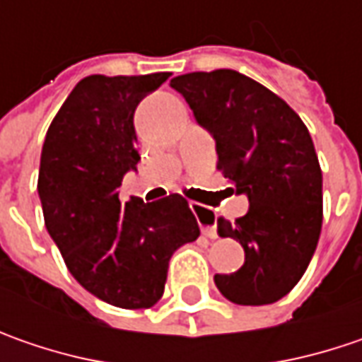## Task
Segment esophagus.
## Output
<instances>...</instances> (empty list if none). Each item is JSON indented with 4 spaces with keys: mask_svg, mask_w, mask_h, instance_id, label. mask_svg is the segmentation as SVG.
<instances>
[{
    "mask_svg": "<svg viewBox=\"0 0 362 362\" xmlns=\"http://www.w3.org/2000/svg\"><path fill=\"white\" fill-rule=\"evenodd\" d=\"M192 211H194V214H197L198 218H200V223H202V235H206L209 239H216L218 235H216V225H214L212 212L206 211L200 204H192Z\"/></svg>",
    "mask_w": 362,
    "mask_h": 362,
    "instance_id": "esophagus-1",
    "label": "esophagus"
}]
</instances>
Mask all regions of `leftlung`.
Here are the masks:
<instances>
[{
	"label": "left lung",
	"mask_w": 362,
	"mask_h": 362,
	"mask_svg": "<svg viewBox=\"0 0 362 362\" xmlns=\"http://www.w3.org/2000/svg\"><path fill=\"white\" fill-rule=\"evenodd\" d=\"M216 141V170L249 198L235 223L216 218L221 237L237 239L245 263L214 284L233 304L281 300L302 279L322 228V170L300 115L241 72H188L170 81Z\"/></svg>",
	"instance_id": "left-lung-1"
}]
</instances>
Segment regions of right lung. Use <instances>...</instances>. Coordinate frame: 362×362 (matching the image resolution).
Returning a JSON list of instances; mask_svg holds the SVG:
<instances>
[{
  "mask_svg": "<svg viewBox=\"0 0 362 362\" xmlns=\"http://www.w3.org/2000/svg\"><path fill=\"white\" fill-rule=\"evenodd\" d=\"M170 72L90 74L72 88L42 146L38 194L44 225L74 279L117 308H151L164 293L174 251L197 241V218L180 194L119 200L135 170L139 101Z\"/></svg>",
  "mask_w": 362,
  "mask_h": 362,
  "instance_id": "obj_1",
  "label": "right lung"
}]
</instances>
